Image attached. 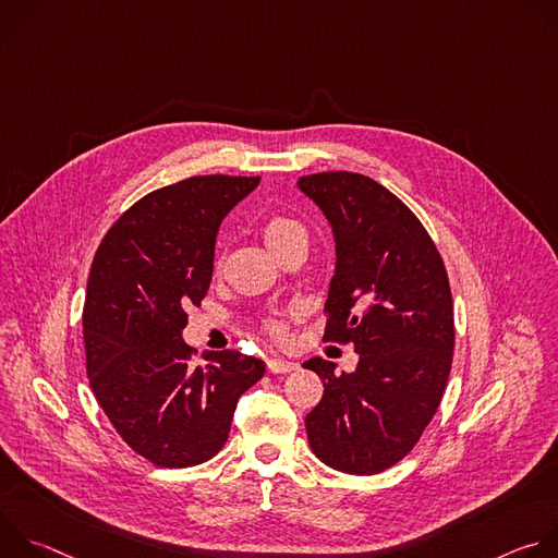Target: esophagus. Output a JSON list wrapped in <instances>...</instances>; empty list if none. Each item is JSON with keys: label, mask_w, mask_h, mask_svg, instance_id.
<instances>
[{"label": "esophagus", "mask_w": 558, "mask_h": 558, "mask_svg": "<svg viewBox=\"0 0 558 558\" xmlns=\"http://www.w3.org/2000/svg\"><path fill=\"white\" fill-rule=\"evenodd\" d=\"M267 368H269L271 373H289V371H295L298 364L291 362V360H284V357H271V360L267 362Z\"/></svg>", "instance_id": "34e87169"}]
</instances>
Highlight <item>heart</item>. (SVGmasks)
<instances>
[{
  "mask_svg": "<svg viewBox=\"0 0 558 558\" xmlns=\"http://www.w3.org/2000/svg\"><path fill=\"white\" fill-rule=\"evenodd\" d=\"M293 233H304V227H302L298 220H293V218L278 216V218H271V220L267 222V227H265V241H267V245H274V243L284 241V238H289V235H293ZM271 331H274V336H278V338H284V336H287L284 327H280V325H274Z\"/></svg>",
  "mask_w": 558,
  "mask_h": 558,
  "instance_id": "b5f03b06",
  "label": "heart"
}]
</instances>
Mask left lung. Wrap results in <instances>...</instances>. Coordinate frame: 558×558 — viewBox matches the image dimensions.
<instances>
[{
  "mask_svg": "<svg viewBox=\"0 0 558 558\" xmlns=\"http://www.w3.org/2000/svg\"><path fill=\"white\" fill-rule=\"evenodd\" d=\"M298 187L336 241L325 340L360 355L340 375L323 357L304 362L325 384L304 420L308 446L340 472L377 474L413 450L441 402L454 349L446 267L420 218L377 181L323 172Z\"/></svg>",
  "mask_w": 558,
  "mask_h": 558,
  "instance_id": "8db88e82",
  "label": "left lung"
}]
</instances>
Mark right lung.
<instances>
[{"instance_id": "right-lung-1", "label": "right lung", "mask_w": 558, "mask_h": 558, "mask_svg": "<svg viewBox=\"0 0 558 558\" xmlns=\"http://www.w3.org/2000/svg\"><path fill=\"white\" fill-rule=\"evenodd\" d=\"M260 177H192L143 196L106 233L86 291V368L123 441L163 468L211 459L227 441L241 395L265 362L238 351L192 360L187 306L214 274L222 218Z\"/></svg>"}]
</instances>
